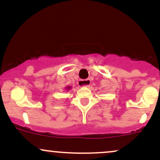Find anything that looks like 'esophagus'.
<instances>
[{
	"mask_svg": "<svg viewBox=\"0 0 160 160\" xmlns=\"http://www.w3.org/2000/svg\"><path fill=\"white\" fill-rule=\"evenodd\" d=\"M89 84H90V80L89 79H87V80H80L78 82L79 87H87L89 86Z\"/></svg>",
	"mask_w": 160,
	"mask_h": 160,
	"instance_id": "obj_1",
	"label": "esophagus"
}]
</instances>
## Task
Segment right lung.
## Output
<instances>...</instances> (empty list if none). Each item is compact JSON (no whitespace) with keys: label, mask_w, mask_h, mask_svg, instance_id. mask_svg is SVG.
<instances>
[{"label":"right lung","mask_w":160,"mask_h":160,"mask_svg":"<svg viewBox=\"0 0 160 160\" xmlns=\"http://www.w3.org/2000/svg\"><path fill=\"white\" fill-rule=\"evenodd\" d=\"M65 89H67V90H69V89H71V86H70V87H69V86H68V87H65Z\"/></svg>","instance_id":"obj_1"}]
</instances>
